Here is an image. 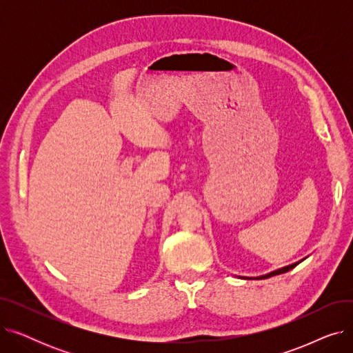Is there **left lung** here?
I'll list each match as a JSON object with an SVG mask.
<instances>
[{"instance_id":"left-lung-1","label":"left lung","mask_w":353,"mask_h":353,"mask_svg":"<svg viewBox=\"0 0 353 353\" xmlns=\"http://www.w3.org/2000/svg\"><path fill=\"white\" fill-rule=\"evenodd\" d=\"M306 259V257H305ZM305 259H302V261H299V262H296V263H292V265H289V266H285V268H281V269H277V270H273V272H270V273H266V274H262V276H257V277H248V276H240L242 277V279H257V281H261V279H268V277H272V276H276V274H282V273H286V272H289V270H292L293 268H296L298 266L301 262H303Z\"/></svg>"}]
</instances>
